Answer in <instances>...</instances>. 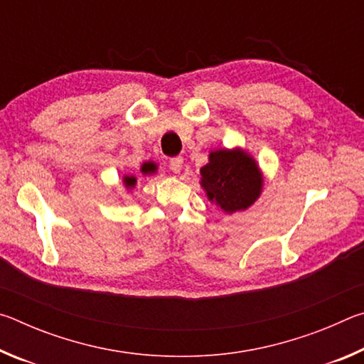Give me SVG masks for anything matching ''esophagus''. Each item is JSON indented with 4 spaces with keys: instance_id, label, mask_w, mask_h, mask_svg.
Wrapping results in <instances>:
<instances>
[{
    "instance_id": "esophagus-1",
    "label": "esophagus",
    "mask_w": 364,
    "mask_h": 364,
    "mask_svg": "<svg viewBox=\"0 0 364 364\" xmlns=\"http://www.w3.org/2000/svg\"><path fill=\"white\" fill-rule=\"evenodd\" d=\"M183 168V159L181 157H173L170 160V170L173 171V173H180Z\"/></svg>"
}]
</instances>
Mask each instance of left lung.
<instances>
[{
    "instance_id": "left-lung-1",
    "label": "left lung",
    "mask_w": 364,
    "mask_h": 364,
    "mask_svg": "<svg viewBox=\"0 0 364 364\" xmlns=\"http://www.w3.org/2000/svg\"><path fill=\"white\" fill-rule=\"evenodd\" d=\"M200 186L212 204L231 215L255 204L263 189V175L249 152L223 147L208 154V164L200 168Z\"/></svg>"
}]
</instances>
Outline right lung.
<instances>
[{"label":"right lung","mask_w":364,"mask_h":364,"mask_svg":"<svg viewBox=\"0 0 364 364\" xmlns=\"http://www.w3.org/2000/svg\"><path fill=\"white\" fill-rule=\"evenodd\" d=\"M141 173L143 175H152L156 173L157 171V164L156 162H144L143 165H141ZM123 184H125L127 189H133L134 186H136V176H123Z\"/></svg>","instance_id":"right-lung-1"}]
</instances>
